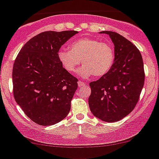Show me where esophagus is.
<instances>
[{"label":"esophagus","instance_id":"1","mask_svg":"<svg viewBox=\"0 0 159 159\" xmlns=\"http://www.w3.org/2000/svg\"><path fill=\"white\" fill-rule=\"evenodd\" d=\"M78 84L79 87H82V86H84V85H85V83L83 82V81H78Z\"/></svg>","mask_w":159,"mask_h":159}]
</instances>
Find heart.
I'll use <instances>...</instances> for the list:
<instances>
[{
    "mask_svg": "<svg viewBox=\"0 0 159 159\" xmlns=\"http://www.w3.org/2000/svg\"><path fill=\"white\" fill-rule=\"evenodd\" d=\"M58 57L65 69L69 72H75L81 61L84 66L78 71L80 76L88 78L93 75L102 77L111 69L115 52L110 43L84 37L73 41L70 50L60 49Z\"/></svg>",
    "mask_w": 159,
    "mask_h": 159,
    "instance_id": "b5f03b06",
    "label": "heart"
}]
</instances>
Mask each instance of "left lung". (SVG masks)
<instances>
[{
  "mask_svg": "<svg viewBox=\"0 0 159 159\" xmlns=\"http://www.w3.org/2000/svg\"><path fill=\"white\" fill-rule=\"evenodd\" d=\"M114 45L115 60L111 69L90 83L88 104L93 115L107 123L119 121L133 111L145 81L142 55L135 45L119 33L102 31Z\"/></svg>",
  "mask_w": 159,
  "mask_h": 159,
  "instance_id": "8db88e82",
  "label": "left lung"
}]
</instances>
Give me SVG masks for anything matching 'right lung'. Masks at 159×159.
<instances>
[{"label": "right lung", "instance_id": "add662e5", "mask_svg": "<svg viewBox=\"0 0 159 159\" xmlns=\"http://www.w3.org/2000/svg\"><path fill=\"white\" fill-rule=\"evenodd\" d=\"M78 31H46L30 39L13 67V97L32 121L51 126L66 117L78 79L63 68L58 52Z\"/></svg>", "mask_w": 159, "mask_h": 159}]
</instances>
